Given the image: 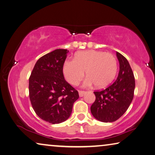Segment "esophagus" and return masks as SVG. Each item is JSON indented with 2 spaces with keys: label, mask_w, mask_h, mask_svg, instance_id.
I'll use <instances>...</instances> for the list:
<instances>
[{
  "label": "esophagus",
  "mask_w": 155,
  "mask_h": 155,
  "mask_svg": "<svg viewBox=\"0 0 155 155\" xmlns=\"http://www.w3.org/2000/svg\"><path fill=\"white\" fill-rule=\"evenodd\" d=\"M86 93V91H79V95H80V97H83Z\"/></svg>",
  "instance_id": "esophagus-1"
}]
</instances>
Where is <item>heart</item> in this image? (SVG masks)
<instances>
[{
	"label": "heart",
	"instance_id": "obj_1",
	"mask_svg": "<svg viewBox=\"0 0 155 155\" xmlns=\"http://www.w3.org/2000/svg\"><path fill=\"white\" fill-rule=\"evenodd\" d=\"M85 71L88 78L84 82V86H90L94 84L98 88L105 87L115 77L117 61L111 53L86 50L78 52L74 60L68 59L63 65L64 77L73 85H76L82 79Z\"/></svg>",
	"mask_w": 155,
	"mask_h": 155
}]
</instances>
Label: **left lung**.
I'll list each match as a JSON object with an SVG mask.
<instances>
[{
	"mask_svg": "<svg viewBox=\"0 0 155 155\" xmlns=\"http://www.w3.org/2000/svg\"><path fill=\"white\" fill-rule=\"evenodd\" d=\"M120 64L118 78L105 89L94 92L95 101L91 105L92 114L104 123L117 120L128 109L134 99L135 77L128 61L116 51Z\"/></svg>",
	"mask_w": 155,
	"mask_h": 155,
	"instance_id": "left-lung-1",
	"label": "left lung"
}]
</instances>
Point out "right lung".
I'll return each mask as SVG.
<instances>
[{
  "mask_svg": "<svg viewBox=\"0 0 155 155\" xmlns=\"http://www.w3.org/2000/svg\"><path fill=\"white\" fill-rule=\"evenodd\" d=\"M67 50L57 49L37 61L29 78V97L35 113L51 124L69 117L79 98L78 91L64 80L63 65Z\"/></svg>",
  "mask_w": 155,
  "mask_h": 155,
  "instance_id": "add662e5",
  "label": "right lung"
}]
</instances>
